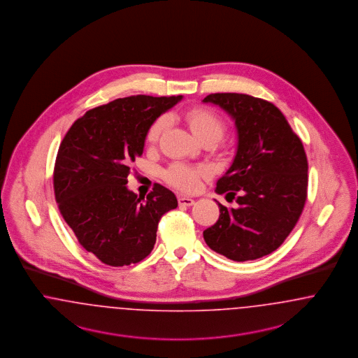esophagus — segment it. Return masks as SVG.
Wrapping results in <instances>:
<instances>
[{"mask_svg":"<svg viewBox=\"0 0 358 358\" xmlns=\"http://www.w3.org/2000/svg\"><path fill=\"white\" fill-rule=\"evenodd\" d=\"M178 202L180 206H185V207H189V206H192L195 201L194 199H191V198H186V196H180L179 199H178Z\"/></svg>","mask_w":358,"mask_h":358,"instance_id":"obj_1","label":"esophagus"}]
</instances>
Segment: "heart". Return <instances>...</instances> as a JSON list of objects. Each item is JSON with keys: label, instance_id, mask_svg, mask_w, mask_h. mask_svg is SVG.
I'll list each match as a JSON object with an SVG mask.
<instances>
[{"label": "heart", "instance_id": "b5f03b06", "mask_svg": "<svg viewBox=\"0 0 358 358\" xmlns=\"http://www.w3.org/2000/svg\"><path fill=\"white\" fill-rule=\"evenodd\" d=\"M182 117L185 119L191 132L195 138L201 141H217L224 132V122L217 112L206 107H194L183 112ZM169 124V119L166 116L157 117L147 131L145 140L150 144L156 143L166 127ZM207 173L206 169L189 166L185 163H172L171 166L164 171V179L171 185L182 191H194L201 178Z\"/></svg>", "mask_w": 358, "mask_h": 358}]
</instances>
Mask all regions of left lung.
I'll use <instances>...</instances> for the list:
<instances>
[{
    "label": "left lung",
    "instance_id": "8db88e82",
    "mask_svg": "<svg viewBox=\"0 0 358 358\" xmlns=\"http://www.w3.org/2000/svg\"><path fill=\"white\" fill-rule=\"evenodd\" d=\"M203 103L224 109L235 122L238 147L217 192L239 204L218 203L217 223L203 231L207 246L236 262L262 258L292 233L308 196V157L280 109L243 94H211Z\"/></svg>",
    "mask_w": 358,
    "mask_h": 358
}]
</instances>
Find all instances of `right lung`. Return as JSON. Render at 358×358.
Masks as SVG:
<instances>
[{
    "label": "right lung",
    "instance_id": "add662e5",
    "mask_svg": "<svg viewBox=\"0 0 358 358\" xmlns=\"http://www.w3.org/2000/svg\"><path fill=\"white\" fill-rule=\"evenodd\" d=\"M183 96L136 94L85 112L64 136L53 172L55 196L78 243L103 264L144 259L160 218L178 207L175 194L155 185L138 196L127 188L129 164L143 155L150 125Z\"/></svg>",
    "mask_w": 358,
    "mask_h": 358
}]
</instances>
